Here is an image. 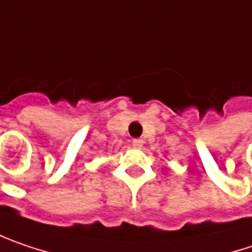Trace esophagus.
<instances>
[{
  "label": "esophagus",
  "mask_w": 252,
  "mask_h": 252,
  "mask_svg": "<svg viewBox=\"0 0 252 252\" xmlns=\"http://www.w3.org/2000/svg\"><path fill=\"white\" fill-rule=\"evenodd\" d=\"M142 144H144V140H141V138H134V140H132V145H134L135 148H141Z\"/></svg>",
  "instance_id": "esophagus-1"
}]
</instances>
